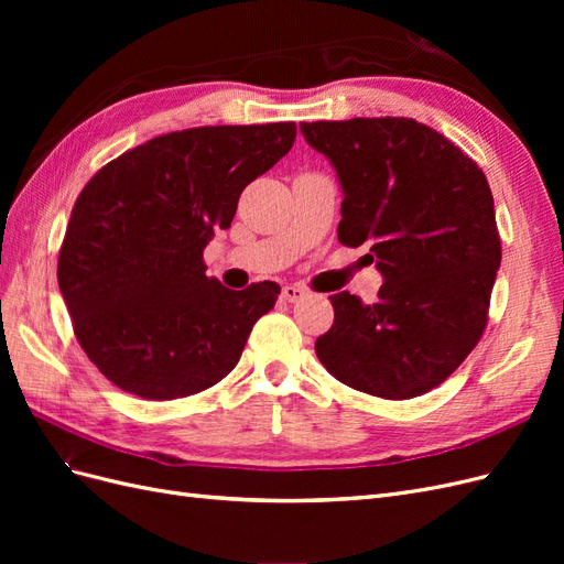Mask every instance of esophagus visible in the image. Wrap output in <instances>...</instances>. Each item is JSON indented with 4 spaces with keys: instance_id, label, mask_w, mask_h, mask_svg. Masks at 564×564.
Listing matches in <instances>:
<instances>
[{
    "instance_id": "1",
    "label": "esophagus",
    "mask_w": 564,
    "mask_h": 564,
    "mask_svg": "<svg viewBox=\"0 0 564 564\" xmlns=\"http://www.w3.org/2000/svg\"><path fill=\"white\" fill-rule=\"evenodd\" d=\"M305 296H308V292H305V289L299 286V284H286V286H282V299L289 301V303L301 301V299H305Z\"/></svg>"
}]
</instances>
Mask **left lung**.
<instances>
[{
	"label": "left lung",
	"mask_w": 564,
	"mask_h": 564,
	"mask_svg": "<svg viewBox=\"0 0 564 564\" xmlns=\"http://www.w3.org/2000/svg\"><path fill=\"white\" fill-rule=\"evenodd\" d=\"M344 187L338 242L371 245L377 303L329 296L315 352L334 379L383 400L437 388L477 346L501 265L489 183L464 150L409 117L303 122Z\"/></svg>",
	"instance_id": "1"
}]
</instances>
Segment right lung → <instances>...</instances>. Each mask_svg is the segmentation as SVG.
I'll return each mask as SVG.
<instances>
[{
	"label": "right lung",
	"mask_w": 564,
	"mask_h": 564,
	"mask_svg": "<svg viewBox=\"0 0 564 564\" xmlns=\"http://www.w3.org/2000/svg\"><path fill=\"white\" fill-rule=\"evenodd\" d=\"M294 122L158 135L98 169L58 253V286L82 350L131 395L176 400L240 362L280 284L242 292L207 278L204 247L232 224L245 187L278 164Z\"/></svg>",
	"instance_id": "right-lung-1"
}]
</instances>
